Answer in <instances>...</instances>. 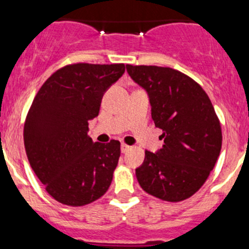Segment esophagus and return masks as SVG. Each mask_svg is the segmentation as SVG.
Here are the masks:
<instances>
[{
	"instance_id": "34e87169",
	"label": "esophagus",
	"mask_w": 249,
	"mask_h": 249,
	"mask_svg": "<svg viewBox=\"0 0 249 249\" xmlns=\"http://www.w3.org/2000/svg\"><path fill=\"white\" fill-rule=\"evenodd\" d=\"M120 149H122L123 153H126L129 149H131V146H129V144H126V143H122V146H120Z\"/></svg>"
}]
</instances>
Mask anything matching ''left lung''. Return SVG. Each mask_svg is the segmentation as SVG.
<instances>
[{"label": "left lung", "instance_id": "left-lung-1", "mask_svg": "<svg viewBox=\"0 0 249 249\" xmlns=\"http://www.w3.org/2000/svg\"><path fill=\"white\" fill-rule=\"evenodd\" d=\"M132 80L148 92L154 125L163 130V148L144 152L136 178L144 192L161 201L194 196L220 154L219 118L206 91L189 75L168 67L131 66Z\"/></svg>", "mask_w": 249, "mask_h": 249}]
</instances>
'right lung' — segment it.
<instances>
[{"label": "right lung", "instance_id": "add662e5", "mask_svg": "<svg viewBox=\"0 0 249 249\" xmlns=\"http://www.w3.org/2000/svg\"><path fill=\"white\" fill-rule=\"evenodd\" d=\"M125 66L74 63L55 71L36 93L24 123L29 163L52 198L83 207L109 189L120 142H92L89 120Z\"/></svg>", "mask_w": 249, "mask_h": 249}]
</instances>
